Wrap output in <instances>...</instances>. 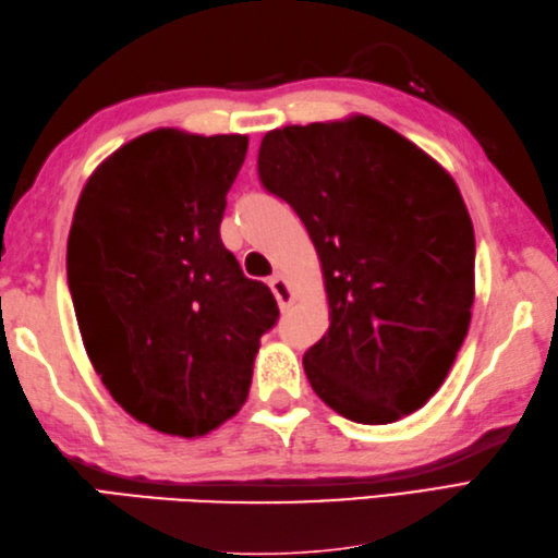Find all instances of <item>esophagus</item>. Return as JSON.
Listing matches in <instances>:
<instances>
[{
  "instance_id": "34e87169",
  "label": "esophagus",
  "mask_w": 558,
  "mask_h": 558,
  "mask_svg": "<svg viewBox=\"0 0 558 558\" xmlns=\"http://www.w3.org/2000/svg\"><path fill=\"white\" fill-rule=\"evenodd\" d=\"M268 286H270V290H272V294H276V300H278V304L282 306V310H288V306L294 302V292H292V288H290V282H288V278L286 276H272L270 280H268Z\"/></svg>"
}]
</instances>
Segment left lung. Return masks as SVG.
Wrapping results in <instances>:
<instances>
[{
	"label": "left lung",
	"mask_w": 558,
	"mask_h": 558,
	"mask_svg": "<svg viewBox=\"0 0 558 558\" xmlns=\"http://www.w3.org/2000/svg\"><path fill=\"white\" fill-rule=\"evenodd\" d=\"M258 180L298 213L324 266L330 326L302 360L316 396L357 424L420 410L475 300V230L456 182L369 117L268 132Z\"/></svg>",
	"instance_id": "obj_1"
}]
</instances>
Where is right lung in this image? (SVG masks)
Here are the masks:
<instances>
[{
    "instance_id": "1",
    "label": "right lung",
    "mask_w": 558,
    "mask_h": 558,
    "mask_svg": "<svg viewBox=\"0 0 558 558\" xmlns=\"http://www.w3.org/2000/svg\"><path fill=\"white\" fill-rule=\"evenodd\" d=\"M246 146L240 134L138 136L93 172L71 222L83 345L112 398L165 434H208L244 405L280 316L220 240Z\"/></svg>"
}]
</instances>
